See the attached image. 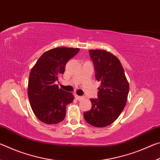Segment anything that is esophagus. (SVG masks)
Wrapping results in <instances>:
<instances>
[{
  "mask_svg": "<svg viewBox=\"0 0 160 160\" xmlns=\"http://www.w3.org/2000/svg\"><path fill=\"white\" fill-rule=\"evenodd\" d=\"M75 99H76L77 100H82V99H84V97H82V96H78V95H77V94H75Z\"/></svg>",
  "mask_w": 160,
  "mask_h": 160,
  "instance_id": "obj_1",
  "label": "esophagus"
}]
</instances>
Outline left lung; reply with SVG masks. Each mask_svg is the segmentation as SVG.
<instances>
[{
	"instance_id": "8db88e82",
	"label": "left lung",
	"mask_w": 160,
	"mask_h": 160,
	"mask_svg": "<svg viewBox=\"0 0 160 160\" xmlns=\"http://www.w3.org/2000/svg\"><path fill=\"white\" fill-rule=\"evenodd\" d=\"M93 61L98 88V98L91 99L92 108L84 118L94 127H105L117 119L126 104L129 84L118 58L104 50H89Z\"/></svg>"
}]
</instances>
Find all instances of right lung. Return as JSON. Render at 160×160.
<instances>
[{"instance_id": "1", "label": "right lung", "mask_w": 160, "mask_h": 160, "mask_svg": "<svg viewBox=\"0 0 160 160\" xmlns=\"http://www.w3.org/2000/svg\"><path fill=\"white\" fill-rule=\"evenodd\" d=\"M80 48L59 47L46 51L32 68L28 82L32 109L42 122L56 124L66 117V106L74 99L71 92L58 88L56 81Z\"/></svg>"}]
</instances>
